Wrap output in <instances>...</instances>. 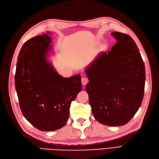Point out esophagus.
Returning a JSON list of instances; mask_svg holds the SVG:
<instances>
[{"mask_svg": "<svg viewBox=\"0 0 159 159\" xmlns=\"http://www.w3.org/2000/svg\"><path fill=\"white\" fill-rule=\"evenodd\" d=\"M88 82V80L86 78H81V83H82L83 85H85Z\"/></svg>", "mask_w": 159, "mask_h": 159, "instance_id": "34e87169", "label": "esophagus"}]
</instances>
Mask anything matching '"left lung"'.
Wrapping results in <instances>:
<instances>
[{
    "mask_svg": "<svg viewBox=\"0 0 159 159\" xmlns=\"http://www.w3.org/2000/svg\"><path fill=\"white\" fill-rule=\"evenodd\" d=\"M117 42L102 52L85 70V89L93 117L108 126L127 123L140 107L144 96L145 68L133 38L119 32Z\"/></svg>",
    "mask_w": 159,
    "mask_h": 159,
    "instance_id": "obj_1",
    "label": "left lung"
}]
</instances>
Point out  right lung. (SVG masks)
<instances>
[{
  "label": "right lung",
  "mask_w": 159,
  "mask_h": 159,
  "mask_svg": "<svg viewBox=\"0 0 159 159\" xmlns=\"http://www.w3.org/2000/svg\"><path fill=\"white\" fill-rule=\"evenodd\" d=\"M50 42L46 34L26 41L19 52L14 78L23 115L43 131L65 125L70 104L82 89L80 74L63 78L48 61Z\"/></svg>",
  "instance_id": "obj_1"
}]
</instances>
